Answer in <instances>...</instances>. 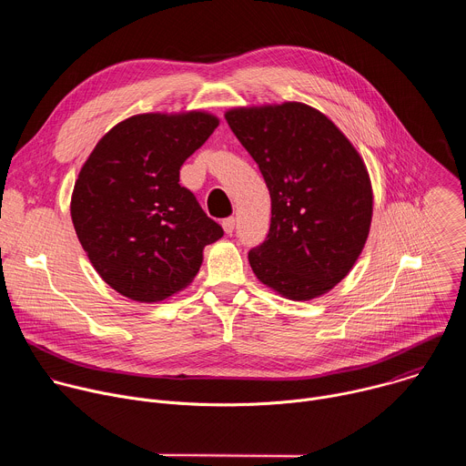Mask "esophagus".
Segmentation results:
<instances>
[{"label":"esophagus","instance_id":"34e87169","mask_svg":"<svg viewBox=\"0 0 466 466\" xmlns=\"http://www.w3.org/2000/svg\"><path fill=\"white\" fill-rule=\"evenodd\" d=\"M234 227H236V219H234V218L223 219V230H225L227 234H232V232H234Z\"/></svg>","mask_w":466,"mask_h":466}]
</instances>
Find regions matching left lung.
Listing matches in <instances>:
<instances>
[{
  "label": "left lung",
  "mask_w": 466,
  "mask_h": 466,
  "mask_svg": "<svg viewBox=\"0 0 466 466\" xmlns=\"http://www.w3.org/2000/svg\"><path fill=\"white\" fill-rule=\"evenodd\" d=\"M271 195V228L248 252L256 279L289 300L334 289L354 268L372 221L367 166L320 110L286 101L225 112Z\"/></svg>",
  "instance_id": "left-lung-1"
}]
</instances>
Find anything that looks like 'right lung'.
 Instances as JSON below:
<instances>
[{
  "label": "right lung",
  "instance_id": "right-lung-1",
  "mask_svg": "<svg viewBox=\"0 0 466 466\" xmlns=\"http://www.w3.org/2000/svg\"><path fill=\"white\" fill-rule=\"evenodd\" d=\"M219 117L149 112L114 125L83 164L70 214L97 275L119 295L160 302L186 289L223 228L178 184Z\"/></svg>",
  "mask_w": 466,
  "mask_h": 466
}]
</instances>
